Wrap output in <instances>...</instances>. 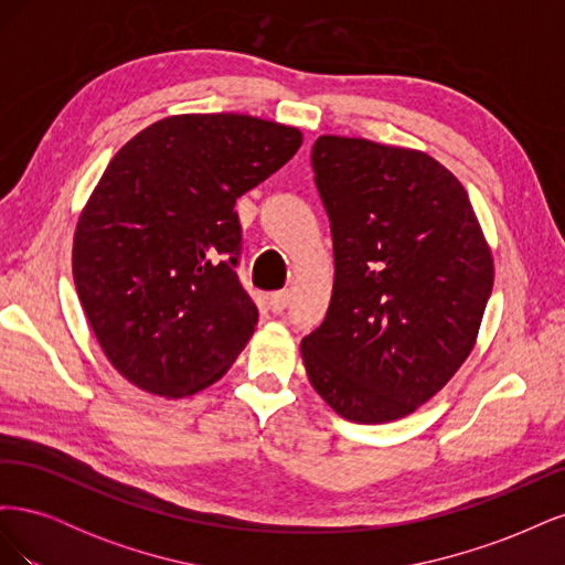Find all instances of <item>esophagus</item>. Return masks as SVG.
Listing matches in <instances>:
<instances>
[{
  "label": "esophagus",
  "mask_w": 565,
  "mask_h": 565,
  "mask_svg": "<svg viewBox=\"0 0 565 565\" xmlns=\"http://www.w3.org/2000/svg\"><path fill=\"white\" fill-rule=\"evenodd\" d=\"M287 301H289V292H287V289H280V292H273V295L268 297L270 311H273V313H282Z\"/></svg>",
  "instance_id": "obj_1"
}]
</instances>
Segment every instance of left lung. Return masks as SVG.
<instances>
[{
    "instance_id": "1",
    "label": "left lung",
    "mask_w": 565,
    "mask_h": 565,
    "mask_svg": "<svg viewBox=\"0 0 565 565\" xmlns=\"http://www.w3.org/2000/svg\"><path fill=\"white\" fill-rule=\"evenodd\" d=\"M311 164L334 287L320 328L301 339L306 374L349 422L401 419L471 353L492 292L490 249L465 185L426 152L320 136Z\"/></svg>"
}]
</instances>
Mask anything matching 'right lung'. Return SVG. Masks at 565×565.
<instances>
[{"label":"right lung","instance_id":"obj_1","mask_svg":"<svg viewBox=\"0 0 565 565\" xmlns=\"http://www.w3.org/2000/svg\"><path fill=\"white\" fill-rule=\"evenodd\" d=\"M301 131L259 117L174 115L117 150L73 245L82 309L115 370L181 398L216 382L259 311L237 278L235 202L295 156Z\"/></svg>","mask_w":565,"mask_h":565}]
</instances>
